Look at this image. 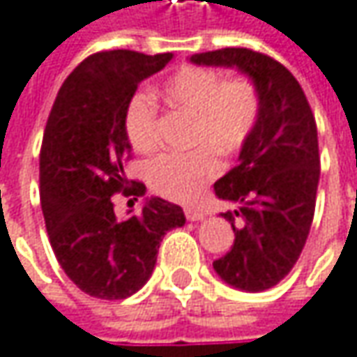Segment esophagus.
I'll use <instances>...</instances> for the list:
<instances>
[{
	"label": "esophagus",
	"instance_id": "1",
	"mask_svg": "<svg viewBox=\"0 0 357 357\" xmlns=\"http://www.w3.org/2000/svg\"><path fill=\"white\" fill-rule=\"evenodd\" d=\"M183 212H185V218L188 220H202L204 218V212L200 211V208H194V206H185Z\"/></svg>",
	"mask_w": 357,
	"mask_h": 357
}]
</instances>
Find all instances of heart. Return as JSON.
Segmentation results:
<instances>
[{
    "mask_svg": "<svg viewBox=\"0 0 357 357\" xmlns=\"http://www.w3.org/2000/svg\"><path fill=\"white\" fill-rule=\"evenodd\" d=\"M159 98L174 110L192 116L190 153H165L155 157L146 176L151 188L176 202H192L206 183L218 176V155L239 153L257 126L261 96L253 79L245 75L225 77L212 67L183 65L157 87ZM157 106L145 91L126 102L122 128L130 146L151 153L157 146Z\"/></svg>",
    "mask_w": 357,
    "mask_h": 357,
    "instance_id": "b5f03b06",
    "label": "heart"
}]
</instances>
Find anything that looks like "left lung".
<instances>
[{
	"mask_svg": "<svg viewBox=\"0 0 357 357\" xmlns=\"http://www.w3.org/2000/svg\"><path fill=\"white\" fill-rule=\"evenodd\" d=\"M192 63L237 67L261 96L255 130L239 153V165L214 183L235 233L231 251L212 266L227 284L261 292L298 261L314 216L321 157L317 122L296 77L275 59L249 49L192 54Z\"/></svg>",
	"mask_w": 357,
	"mask_h": 357,
	"instance_id": "obj_1",
	"label": "left lung"
}]
</instances>
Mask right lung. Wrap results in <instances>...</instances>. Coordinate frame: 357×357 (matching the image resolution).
Instances as JSON below:
<instances>
[{"label": "right lung", "instance_id": "obj_1", "mask_svg": "<svg viewBox=\"0 0 357 357\" xmlns=\"http://www.w3.org/2000/svg\"><path fill=\"white\" fill-rule=\"evenodd\" d=\"M172 52L102 50L82 61L61 85L40 146V206L56 261L93 298L122 301L153 274L163 235L185 222L183 211L149 198L141 214H114L112 196H143L126 179L130 143L122 128L139 83L161 71Z\"/></svg>", "mask_w": 357, "mask_h": 357}]
</instances>
